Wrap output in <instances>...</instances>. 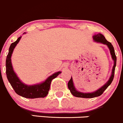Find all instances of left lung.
Instances as JSON below:
<instances>
[{
	"mask_svg": "<svg viewBox=\"0 0 123 123\" xmlns=\"http://www.w3.org/2000/svg\"><path fill=\"white\" fill-rule=\"evenodd\" d=\"M93 39L95 42H100V43H103V44H106V45L108 46V47L109 48L110 51L111 55L112 57V59H113V60H114V66H113V70H112L111 75L107 83H105L102 87L99 88L98 90H97L95 92L90 93H81V92H79L76 90L74 86L72 78L71 77V79L68 82V84H67V85H68V89L70 90V91L71 93H72L74 96H75V97H81V98H93V97H98V96H101V95L103 93L104 91L107 89V88L110 85L111 83L113 81V79H114L115 68H116V61H117V58H116V54H115L114 47H113L111 43L110 42H108V41L105 39V38L104 37V36L100 33L97 34V35H95L94 36H93Z\"/></svg>",
	"mask_w": 123,
	"mask_h": 123,
	"instance_id": "obj_1",
	"label": "left lung"
}]
</instances>
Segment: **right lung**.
I'll list each match as a JSON object with an SVG mask.
<instances>
[{
    "instance_id": "right-lung-1",
    "label": "right lung",
    "mask_w": 123,
    "mask_h": 123,
    "mask_svg": "<svg viewBox=\"0 0 123 123\" xmlns=\"http://www.w3.org/2000/svg\"><path fill=\"white\" fill-rule=\"evenodd\" d=\"M21 37L22 36L19 37L16 42L12 43L9 47V53L6 60V73L7 78L14 92L19 96L28 98H44L48 94L52 80L57 77L58 75L61 73V72L55 73L47 78L45 81L36 85L27 86L21 82L13 70L11 62L12 54L14 47L20 40Z\"/></svg>"
}]
</instances>
